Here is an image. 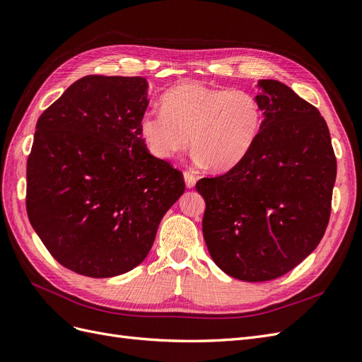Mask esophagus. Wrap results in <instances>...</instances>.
<instances>
[{
	"label": "esophagus",
	"mask_w": 362,
	"mask_h": 362,
	"mask_svg": "<svg viewBox=\"0 0 362 362\" xmlns=\"http://www.w3.org/2000/svg\"><path fill=\"white\" fill-rule=\"evenodd\" d=\"M183 179H185V183H186V188H194L195 182H197V177L194 176L192 173L185 171V173H183Z\"/></svg>",
	"instance_id": "1"
}]
</instances>
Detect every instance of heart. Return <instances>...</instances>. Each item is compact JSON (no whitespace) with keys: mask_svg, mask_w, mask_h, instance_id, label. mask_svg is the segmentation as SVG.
Segmentation results:
<instances>
[{"mask_svg":"<svg viewBox=\"0 0 362 362\" xmlns=\"http://www.w3.org/2000/svg\"><path fill=\"white\" fill-rule=\"evenodd\" d=\"M162 111H147L139 132L151 155L171 159L188 147L216 173L239 165L262 131L263 112L252 93L189 81L167 91Z\"/></svg>","mask_w":362,"mask_h":362,"instance_id":"obj_1","label":"heart"}]
</instances>
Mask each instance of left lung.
Segmentation results:
<instances>
[{"instance_id":"1","label":"left lung","mask_w":362,"mask_h":362,"mask_svg":"<svg viewBox=\"0 0 362 362\" xmlns=\"http://www.w3.org/2000/svg\"><path fill=\"white\" fill-rule=\"evenodd\" d=\"M264 114L254 147L195 188L212 260L242 281H269L316 250L331 216L337 159L319 110L275 79L259 81Z\"/></svg>"}]
</instances>
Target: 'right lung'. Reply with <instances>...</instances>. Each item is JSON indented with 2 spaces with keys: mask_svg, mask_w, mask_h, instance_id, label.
Here are the masks:
<instances>
[{
  "mask_svg": "<svg viewBox=\"0 0 362 362\" xmlns=\"http://www.w3.org/2000/svg\"><path fill=\"white\" fill-rule=\"evenodd\" d=\"M147 81L88 75L46 108L27 160V214L52 257L79 275L132 271L185 192L183 174L139 132Z\"/></svg>",
  "mask_w": 362,
  "mask_h": 362,
  "instance_id": "obj_1",
  "label": "right lung"
}]
</instances>
